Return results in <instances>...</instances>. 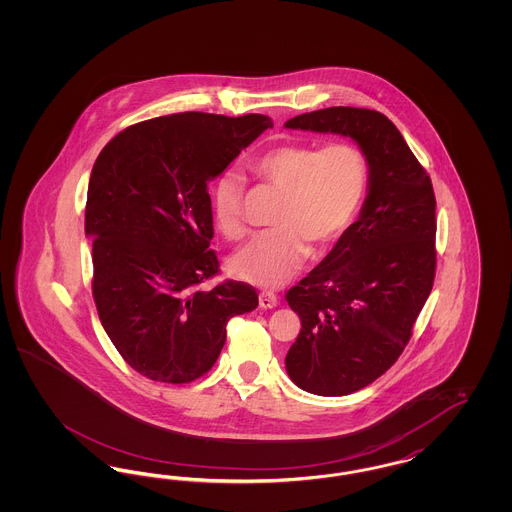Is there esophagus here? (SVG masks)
I'll use <instances>...</instances> for the list:
<instances>
[{
  "label": "esophagus",
  "instance_id": "34e87169",
  "mask_svg": "<svg viewBox=\"0 0 512 512\" xmlns=\"http://www.w3.org/2000/svg\"><path fill=\"white\" fill-rule=\"evenodd\" d=\"M259 305L263 309H274L278 305V297L272 292H263L259 295Z\"/></svg>",
  "mask_w": 512,
  "mask_h": 512
}]
</instances>
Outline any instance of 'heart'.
Wrapping results in <instances>:
<instances>
[{
	"label": "heart",
	"mask_w": 512,
	"mask_h": 512,
	"mask_svg": "<svg viewBox=\"0 0 512 512\" xmlns=\"http://www.w3.org/2000/svg\"><path fill=\"white\" fill-rule=\"evenodd\" d=\"M251 174L268 188L282 192L276 230L255 238L238 251L230 270L257 286L274 288L305 265L311 245L322 251L336 244L357 217L365 199L368 163L353 144L320 147L284 144L257 155ZM244 180L224 172L213 186V219L230 240L245 234Z\"/></svg>",
	"instance_id": "heart-1"
}]
</instances>
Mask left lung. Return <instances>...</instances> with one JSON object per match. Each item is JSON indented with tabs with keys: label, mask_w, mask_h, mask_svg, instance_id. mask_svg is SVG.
Instances as JSON below:
<instances>
[{
	"label": "left lung",
	"mask_w": 512,
	"mask_h": 512,
	"mask_svg": "<svg viewBox=\"0 0 512 512\" xmlns=\"http://www.w3.org/2000/svg\"><path fill=\"white\" fill-rule=\"evenodd\" d=\"M284 126L351 138L368 163L359 219L286 293L301 318L286 355L293 384L347 395L380 378L411 340L436 276V195L397 126L378 111L328 107Z\"/></svg>",
	"instance_id": "8db88e82"
}]
</instances>
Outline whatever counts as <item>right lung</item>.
I'll use <instances>...</instances> for the list:
<instances>
[{
	"instance_id": "obj_1",
	"label": "right lung",
	"mask_w": 512,
	"mask_h": 512,
	"mask_svg": "<svg viewBox=\"0 0 512 512\" xmlns=\"http://www.w3.org/2000/svg\"><path fill=\"white\" fill-rule=\"evenodd\" d=\"M267 115L176 113L132 124L101 149L88 184L94 301L122 359L155 382L188 384L219 359L226 324L259 305L219 272L207 184L257 140Z\"/></svg>"
}]
</instances>
